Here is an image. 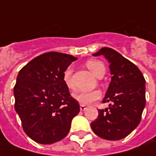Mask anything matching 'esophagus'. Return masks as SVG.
<instances>
[{
	"instance_id": "obj_1",
	"label": "esophagus",
	"mask_w": 156,
	"mask_h": 156,
	"mask_svg": "<svg viewBox=\"0 0 156 156\" xmlns=\"http://www.w3.org/2000/svg\"><path fill=\"white\" fill-rule=\"evenodd\" d=\"M86 109H87V108H86L85 105H80V111H82V112L85 111Z\"/></svg>"
}]
</instances>
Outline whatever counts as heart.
<instances>
[{
  "mask_svg": "<svg viewBox=\"0 0 156 156\" xmlns=\"http://www.w3.org/2000/svg\"><path fill=\"white\" fill-rule=\"evenodd\" d=\"M86 67H88L92 73L97 78L103 77L105 73V67L103 63L100 61L96 60H89L86 62ZM72 69L70 67H67L66 70L64 71L62 76V79L65 85L67 86L68 89H73V84L72 82ZM101 97V93L100 90H92L89 92H78L73 94V98L76 101L82 105H88L93 103L97 100H99Z\"/></svg>",
  "mask_w": 156,
  "mask_h": 156,
  "instance_id": "obj_1",
  "label": "heart"
}]
</instances>
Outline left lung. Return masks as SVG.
<instances>
[{
    "instance_id": "1",
    "label": "left lung",
    "mask_w": 156,
    "mask_h": 156,
    "mask_svg": "<svg viewBox=\"0 0 156 156\" xmlns=\"http://www.w3.org/2000/svg\"><path fill=\"white\" fill-rule=\"evenodd\" d=\"M93 55H104L107 60L112 80L103 99L110 103L109 107L98 110L91 128L102 139L120 140L140 122L145 106V79L136 65L112 48H101Z\"/></svg>"
}]
</instances>
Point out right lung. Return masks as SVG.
Instances as JSON below:
<instances>
[{"label":"right lung","mask_w":156,"mask_h":156,"mask_svg":"<svg viewBox=\"0 0 156 156\" xmlns=\"http://www.w3.org/2000/svg\"><path fill=\"white\" fill-rule=\"evenodd\" d=\"M77 57L48 52L19 71L14 86L15 111L25 133L36 143L51 144L64 139L79 104L63 82L64 71Z\"/></svg>","instance_id":"1"}]
</instances>
